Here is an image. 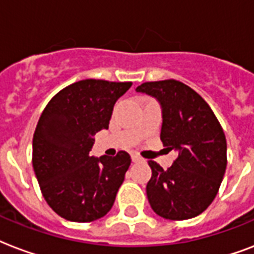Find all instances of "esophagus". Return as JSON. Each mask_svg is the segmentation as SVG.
I'll use <instances>...</instances> for the list:
<instances>
[{"label":"esophagus","instance_id":"1","mask_svg":"<svg viewBox=\"0 0 254 254\" xmlns=\"http://www.w3.org/2000/svg\"><path fill=\"white\" fill-rule=\"evenodd\" d=\"M131 161H133V162H142L143 159L141 158L138 154H131Z\"/></svg>","mask_w":254,"mask_h":254}]
</instances>
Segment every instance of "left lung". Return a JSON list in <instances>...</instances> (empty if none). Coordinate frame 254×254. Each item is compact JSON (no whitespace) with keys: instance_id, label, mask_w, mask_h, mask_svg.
I'll return each mask as SVG.
<instances>
[{"instance_id":"obj_1","label":"left lung","mask_w":254,"mask_h":254,"mask_svg":"<svg viewBox=\"0 0 254 254\" xmlns=\"http://www.w3.org/2000/svg\"><path fill=\"white\" fill-rule=\"evenodd\" d=\"M135 91L158 101L161 139L178 153L167 170L149 161L146 193L151 208L169 220L200 215L216 196L227 167V141L216 116L192 88L174 79L147 81Z\"/></svg>"}]
</instances>
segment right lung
<instances>
[{"label":"right lung","instance_id":"obj_1","mask_svg":"<svg viewBox=\"0 0 254 254\" xmlns=\"http://www.w3.org/2000/svg\"><path fill=\"white\" fill-rule=\"evenodd\" d=\"M127 83L85 79L50 100L33 138V166L49 205L69 221L105 216L115 203L130 155L91 157L97 131L108 129L116 101Z\"/></svg>","mask_w":254,"mask_h":254}]
</instances>
